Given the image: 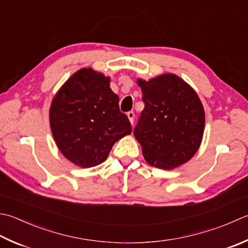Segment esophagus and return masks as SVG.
I'll use <instances>...</instances> for the list:
<instances>
[{
  "instance_id": "esophagus-1",
  "label": "esophagus",
  "mask_w": 248,
  "mask_h": 248,
  "mask_svg": "<svg viewBox=\"0 0 248 248\" xmlns=\"http://www.w3.org/2000/svg\"><path fill=\"white\" fill-rule=\"evenodd\" d=\"M128 118H129V121L131 123V124H133V121H134V113L133 111H129V113L127 114Z\"/></svg>"
}]
</instances>
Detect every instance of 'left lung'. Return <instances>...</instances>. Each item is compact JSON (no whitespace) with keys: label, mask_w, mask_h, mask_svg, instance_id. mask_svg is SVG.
<instances>
[{"label":"left lung","mask_w":248,"mask_h":248,"mask_svg":"<svg viewBox=\"0 0 248 248\" xmlns=\"http://www.w3.org/2000/svg\"><path fill=\"white\" fill-rule=\"evenodd\" d=\"M137 82L145 108L134 137L146 162L162 170L186 163L198 152L204 133V108L197 92L172 73Z\"/></svg>","instance_id":"obj_1"}]
</instances>
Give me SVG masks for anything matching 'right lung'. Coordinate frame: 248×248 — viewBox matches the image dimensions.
<instances>
[{"instance_id": "obj_1", "label": "right lung", "mask_w": 248, "mask_h": 248, "mask_svg": "<svg viewBox=\"0 0 248 248\" xmlns=\"http://www.w3.org/2000/svg\"><path fill=\"white\" fill-rule=\"evenodd\" d=\"M110 78L91 67L76 71L57 91L49 108L53 140L61 154L80 168L99 166L118 140L132 132L120 113Z\"/></svg>"}]
</instances>
